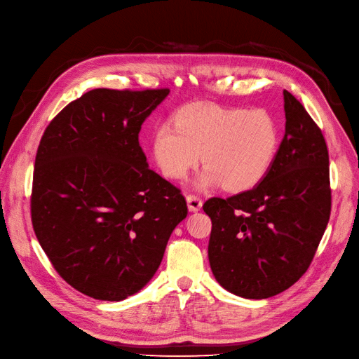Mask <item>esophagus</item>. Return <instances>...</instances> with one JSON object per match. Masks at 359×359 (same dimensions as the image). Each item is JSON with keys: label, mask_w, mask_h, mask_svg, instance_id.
I'll use <instances>...</instances> for the list:
<instances>
[{"label": "esophagus", "mask_w": 359, "mask_h": 359, "mask_svg": "<svg viewBox=\"0 0 359 359\" xmlns=\"http://www.w3.org/2000/svg\"><path fill=\"white\" fill-rule=\"evenodd\" d=\"M187 206L191 212H196L202 208V199L194 196V194H189L187 196Z\"/></svg>", "instance_id": "1"}]
</instances>
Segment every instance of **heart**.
Returning <instances> with one entry per match:
<instances>
[{"label":"heart","instance_id":"b5f03b06","mask_svg":"<svg viewBox=\"0 0 359 359\" xmlns=\"http://www.w3.org/2000/svg\"><path fill=\"white\" fill-rule=\"evenodd\" d=\"M172 123L156 130L154 160L163 175L182 180L202 154L206 169L199 187L252 189L266 175L278 149V127L265 109L193 103L180 109Z\"/></svg>","mask_w":359,"mask_h":359}]
</instances>
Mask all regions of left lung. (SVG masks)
Here are the masks:
<instances>
[{
  "label": "left lung",
  "mask_w": 359,
  "mask_h": 359,
  "mask_svg": "<svg viewBox=\"0 0 359 359\" xmlns=\"http://www.w3.org/2000/svg\"><path fill=\"white\" fill-rule=\"evenodd\" d=\"M285 95L286 130L264 180L252 190L203 203L212 229L208 257L219 283L264 299L289 289L309 269L331 214L330 157L304 106Z\"/></svg>",
  "instance_id": "1"
}]
</instances>
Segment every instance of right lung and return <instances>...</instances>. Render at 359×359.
Returning a JSON list of instances; mask_svg holds the SVG:
<instances>
[{
	"instance_id": "add662e5",
	"label": "right lung",
	"mask_w": 359,
	"mask_h": 359,
	"mask_svg": "<svg viewBox=\"0 0 359 359\" xmlns=\"http://www.w3.org/2000/svg\"><path fill=\"white\" fill-rule=\"evenodd\" d=\"M161 90L97 88L52 119L36 154L31 222L57 273L94 299L123 301L153 278L187 217L181 190L139 145Z\"/></svg>"
}]
</instances>
